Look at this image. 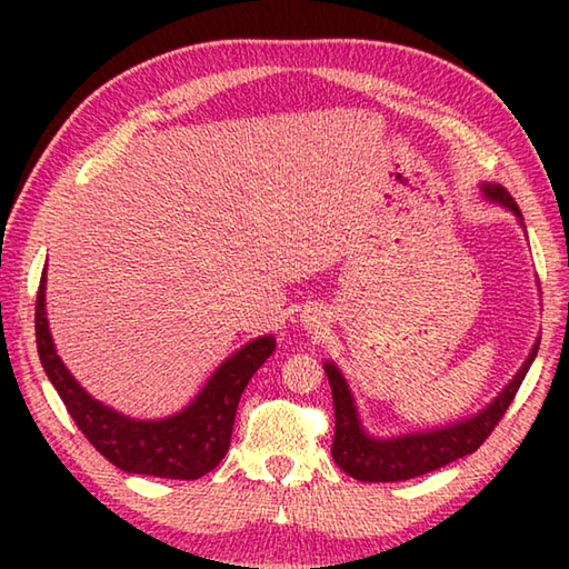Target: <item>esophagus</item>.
Masks as SVG:
<instances>
[{"instance_id":"34e87169","label":"esophagus","mask_w":569,"mask_h":569,"mask_svg":"<svg viewBox=\"0 0 569 569\" xmlns=\"http://www.w3.org/2000/svg\"><path fill=\"white\" fill-rule=\"evenodd\" d=\"M308 328H316V330L322 328V320H320V318H310V320H308Z\"/></svg>"}]
</instances>
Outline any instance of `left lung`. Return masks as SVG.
Returning a JSON list of instances; mask_svg holds the SVG:
<instances>
[{
	"label": "left lung",
	"instance_id": "1",
	"mask_svg": "<svg viewBox=\"0 0 569 569\" xmlns=\"http://www.w3.org/2000/svg\"><path fill=\"white\" fill-rule=\"evenodd\" d=\"M481 190H485V196L491 202L503 204L506 210H511L521 220V210H518L516 200L509 196V190L489 183L481 186ZM538 345L540 342L536 340L523 367L518 369L509 386L485 410H479L477 416L452 422V426H442L438 430L408 432L398 435V438H371L365 426H361L355 396L349 391L342 371L332 361H325V373L330 379L335 403L332 459L337 467L359 481H406L428 475V471L440 469L459 457L479 450V445L499 426L516 391L521 389L526 373L538 355Z\"/></svg>",
	"mask_w": 569,
	"mask_h": 569
}]
</instances>
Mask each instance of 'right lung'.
Here are the masks:
<instances>
[{
	"label": "right lung",
	"instance_id": "add662e5",
	"mask_svg": "<svg viewBox=\"0 0 569 569\" xmlns=\"http://www.w3.org/2000/svg\"><path fill=\"white\" fill-rule=\"evenodd\" d=\"M36 347L48 381L84 438L104 459L129 475L163 479H200L229 450L239 398L249 379L271 357L276 337L263 335L224 359L202 391L180 413L161 420H137L104 406L82 389L58 357L46 318V269L36 296Z\"/></svg>",
	"mask_w": 569,
	"mask_h": 569
}]
</instances>
